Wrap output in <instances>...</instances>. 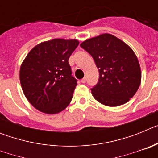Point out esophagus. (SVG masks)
I'll use <instances>...</instances> for the list:
<instances>
[{
  "label": "esophagus",
  "instance_id": "34e87169",
  "mask_svg": "<svg viewBox=\"0 0 158 158\" xmlns=\"http://www.w3.org/2000/svg\"><path fill=\"white\" fill-rule=\"evenodd\" d=\"M81 83H83V84H85L86 82V78L85 77H84L83 79H81Z\"/></svg>",
  "mask_w": 158,
  "mask_h": 158
}]
</instances>
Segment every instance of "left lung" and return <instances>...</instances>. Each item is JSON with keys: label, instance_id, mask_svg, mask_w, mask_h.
Returning <instances> with one entry per match:
<instances>
[{"label": "left lung", "instance_id": "8db88e82", "mask_svg": "<svg viewBox=\"0 0 158 158\" xmlns=\"http://www.w3.org/2000/svg\"><path fill=\"white\" fill-rule=\"evenodd\" d=\"M80 46L91 54L99 69V81L91 89L93 97L108 107L129 101L142 80L140 65L133 50L107 33L85 40Z\"/></svg>", "mask_w": 158, "mask_h": 158}]
</instances>
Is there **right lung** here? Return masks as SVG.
Here are the masks:
<instances>
[{"label": "right lung", "mask_w": 158, "mask_h": 158, "mask_svg": "<svg viewBox=\"0 0 158 158\" xmlns=\"http://www.w3.org/2000/svg\"><path fill=\"white\" fill-rule=\"evenodd\" d=\"M78 44L77 40L54 39L40 43L27 54L19 80L23 94L35 108L53 115L69 105L77 83L68 60Z\"/></svg>", "instance_id": "obj_1"}]
</instances>
